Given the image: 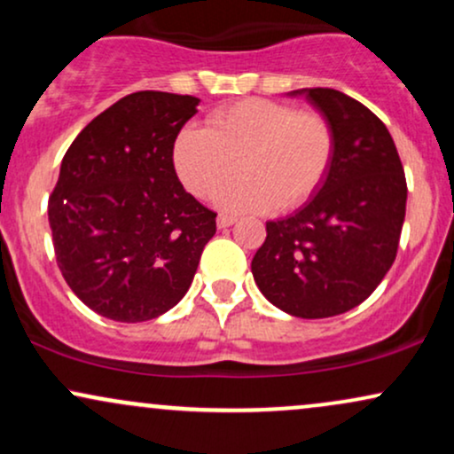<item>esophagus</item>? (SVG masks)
<instances>
[{
    "label": "esophagus",
    "mask_w": 454,
    "mask_h": 454,
    "mask_svg": "<svg viewBox=\"0 0 454 454\" xmlns=\"http://www.w3.org/2000/svg\"><path fill=\"white\" fill-rule=\"evenodd\" d=\"M234 222H237V217L220 215V217H217V228H228V226H232Z\"/></svg>",
    "instance_id": "1"
}]
</instances>
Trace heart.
Wrapping results in <instances>:
<instances>
[{
	"label": "heart",
	"mask_w": 454,
	"mask_h": 454,
	"mask_svg": "<svg viewBox=\"0 0 454 454\" xmlns=\"http://www.w3.org/2000/svg\"><path fill=\"white\" fill-rule=\"evenodd\" d=\"M335 132L316 111L249 98L217 108L207 129H181L173 147L176 176L198 198H215L239 170L245 179L220 196L226 211H294L325 184Z\"/></svg>",
	"instance_id": "obj_1"
}]
</instances>
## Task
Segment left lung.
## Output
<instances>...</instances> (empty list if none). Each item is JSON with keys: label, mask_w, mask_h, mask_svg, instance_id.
<instances>
[{"label": "left lung", "mask_w": 454, "mask_h": 454, "mask_svg": "<svg viewBox=\"0 0 454 454\" xmlns=\"http://www.w3.org/2000/svg\"><path fill=\"white\" fill-rule=\"evenodd\" d=\"M290 96L328 119L335 158L309 202L267 222L252 273L275 307L314 320L361 305L393 267L408 185L393 137L367 106L328 87Z\"/></svg>", "instance_id": "1"}]
</instances>
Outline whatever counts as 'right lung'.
<instances>
[{
    "label": "right lung",
    "instance_id": "obj_1",
    "mask_svg": "<svg viewBox=\"0 0 454 454\" xmlns=\"http://www.w3.org/2000/svg\"><path fill=\"white\" fill-rule=\"evenodd\" d=\"M198 102L129 93L87 123L61 160L49 198L57 264L96 314L153 320L194 279L215 213L184 190L173 147Z\"/></svg>",
    "mask_w": 454,
    "mask_h": 454
}]
</instances>
